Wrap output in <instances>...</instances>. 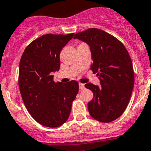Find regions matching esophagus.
<instances>
[{
  "mask_svg": "<svg viewBox=\"0 0 151 151\" xmlns=\"http://www.w3.org/2000/svg\"><path fill=\"white\" fill-rule=\"evenodd\" d=\"M84 88H85V87H84V84H81V83H79V89H80V90H84Z\"/></svg>",
  "mask_w": 151,
  "mask_h": 151,
  "instance_id": "1",
  "label": "esophagus"
}]
</instances>
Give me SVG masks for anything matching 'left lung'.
<instances>
[{
  "mask_svg": "<svg viewBox=\"0 0 151 151\" xmlns=\"http://www.w3.org/2000/svg\"><path fill=\"white\" fill-rule=\"evenodd\" d=\"M90 47L100 85L87 83L93 98L87 104L90 116L101 122H111L119 117L130 101L134 84L133 64L124 46L117 38L99 29L91 28L74 35Z\"/></svg>",
  "mask_w": 151,
  "mask_h": 151,
  "instance_id": "left-lung-1",
  "label": "left lung"
}]
</instances>
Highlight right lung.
Listing matches in <instances>:
<instances>
[{
	"instance_id": "obj_1",
	"label": "right lung",
	"mask_w": 151,
	"mask_h": 151,
	"mask_svg": "<svg viewBox=\"0 0 151 151\" xmlns=\"http://www.w3.org/2000/svg\"><path fill=\"white\" fill-rule=\"evenodd\" d=\"M73 35H42L27 46L20 61L23 101L32 117L45 127H57L67 122L78 92L76 81L55 83L52 76L60 69L61 50Z\"/></svg>"
}]
</instances>
